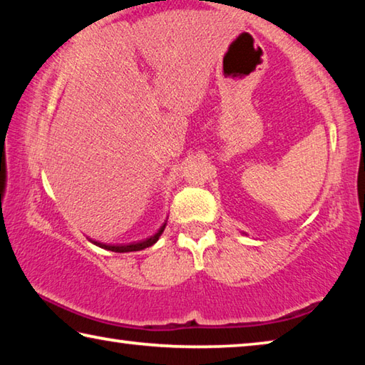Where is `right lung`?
Instances as JSON below:
<instances>
[{
	"mask_svg": "<svg viewBox=\"0 0 365 365\" xmlns=\"http://www.w3.org/2000/svg\"><path fill=\"white\" fill-rule=\"evenodd\" d=\"M165 225H168V220H165L164 224L159 227V230H158L156 233H154V235H151V237H148V238H145V240H140V242H133V243L106 245V243L96 242V240H91V238H88V240H90V242L93 243V245L100 246V248H103V250H108V251H114V252H132V251H141V250H145V248H150V246H153L154 243L158 242L159 237H160V235H163V232H164Z\"/></svg>",
	"mask_w": 365,
	"mask_h": 365,
	"instance_id": "right-lung-1",
	"label": "right lung"
}]
</instances>
